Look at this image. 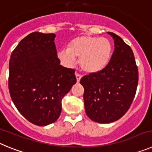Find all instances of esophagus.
I'll use <instances>...</instances> for the list:
<instances>
[{"label":"esophagus","mask_w":152,"mask_h":152,"mask_svg":"<svg viewBox=\"0 0 152 152\" xmlns=\"http://www.w3.org/2000/svg\"><path fill=\"white\" fill-rule=\"evenodd\" d=\"M75 77H76V79H77V83L80 82V79H81V76H80V75H78V74H76V75H75Z\"/></svg>","instance_id":"34e87169"}]
</instances>
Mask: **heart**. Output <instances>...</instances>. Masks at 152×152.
Here are the masks:
<instances>
[{
    "instance_id": "1",
    "label": "heart",
    "mask_w": 152,
    "mask_h": 152,
    "mask_svg": "<svg viewBox=\"0 0 152 152\" xmlns=\"http://www.w3.org/2000/svg\"><path fill=\"white\" fill-rule=\"evenodd\" d=\"M112 54L113 45L108 39L81 35L70 42L68 49H60L57 56L61 64L68 68L75 66L77 58L82 71L94 74L107 66Z\"/></svg>"
}]
</instances>
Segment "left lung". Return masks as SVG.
Returning <instances> with one entry per match:
<instances>
[{
  "label": "left lung",
  "mask_w": 152,
  "mask_h": 152,
  "mask_svg": "<svg viewBox=\"0 0 152 152\" xmlns=\"http://www.w3.org/2000/svg\"><path fill=\"white\" fill-rule=\"evenodd\" d=\"M114 52L105 68L80 79L86 114L94 122L110 123L127 112L135 97L139 72L132 50L116 34Z\"/></svg>",
  "instance_id": "8db88e82"
}]
</instances>
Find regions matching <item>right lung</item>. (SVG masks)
<instances>
[{
  "label": "right lung",
  "instance_id": "add662e5",
  "mask_svg": "<svg viewBox=\"0 0 152 152\" xmlns=\"http://www.w3.org/2000/svg\"><path fill=\"white\" fill-rule=\"evenodd\" d=\"M56 36L30 33L13 51L9 62L12 101L28 121L39 126L58 119L61 100L77 81L73 69L59 64Z\"/></svg>",
  "mask_w": 152,
  "mask_h": 152
}]
</instances>
